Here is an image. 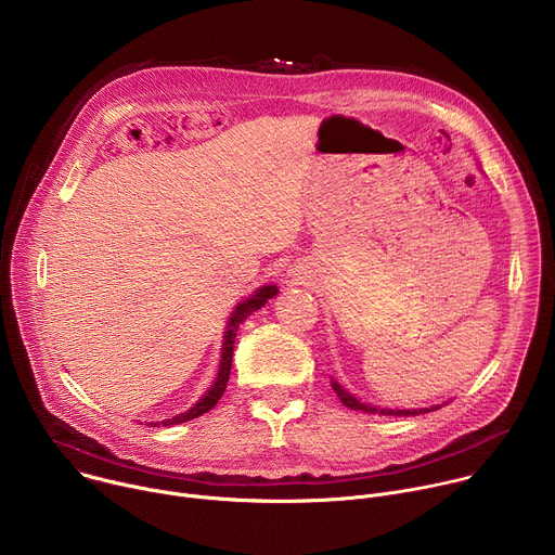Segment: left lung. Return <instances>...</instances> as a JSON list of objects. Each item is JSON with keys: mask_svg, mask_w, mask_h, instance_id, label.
I'll return each mask as SVG.
<instances>
[{"mask_svg": "<svg viewBox=\"0 0 555 555\" xmlns=\"http://www.w3.org/2000/svg\"><path fill=\"white\" fill-rule=\"evenodd\" d=\"M332 388L336 390V395L340 398V402L347 406V409H353V411H362V413H379V415H398V417H409V415H420V413H430L433 409L437 411L439 406H433V409H420V411H390V409H375L371 404H362L360 400H356L353 395L349 390H345L336 379H332Z\"/></svg>", "mask_w": 555, "mask_h": 555, "instance_id": "8db88e82", "label": "left lung"}]
</instances>
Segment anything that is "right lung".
Wrapping results in <instances>:
<instances>
[{"label": "right lung", "instance_id": "obj_1", "mask_svg": "<svg viewBox=\"0 0 555 555\" xmlns=\"http://www.w3.org/2000/svg\"><path fill=\"white\" fill-rule=\"evenodd\" d=\"M276 292H279V289H276V285H266V287H261L257 294H253L248 300H244V302L236 305V309H234V313H232V319H230V323H228V332H225V336H223L221 364H219V373H217L215 384L210 386V390L204 395V398H202V400H199L191 411H186V413H182V415H178V417H173V420L163 422L165 426H173V424L191 422V420H195V417H199V415L208 413V411L219 402V398H221L223 390H225L228 377H230V366H232V351H234L236 330H240V325L248 319V315H250L253 311L261 309V307L268 302V298L276 296Z\"/></svg>", "mask_w": 555, "mask_h": 555}]
</instances>
